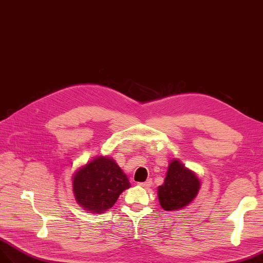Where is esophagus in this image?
<instances>
[{"label":"esophagus","mask_w":263,"mask_h":263,"mask_svg":"<svg viewBox=\"0 0 263 263\" xmlns=\"http://www.w3.org/2000/svg\"><path fill=\"white\" fill-rule=\"evenodd\" d=\"M138 184H139V186H141V187H144V188H149V187H152L153 181H152V179H148L145 182H139Z\"/></svg>","instance_id":"1"}]
</instances>
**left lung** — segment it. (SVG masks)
I'll return each mask as SVG.
<instances>
[{
  "label": "left lung",
  "instance_id": "8db88e82",
  "mask_svg": "<svg viewBox=\"0 0 263 263\" xmlns=\"http://www.w3.org/2000/svg\"><path fill=\"white\" fill-rule=\"evenodd\" d=\"M200 181L197 176L184 168L179 160L169 164L165 182L158 187V198L162 208L167 211L186 207L197 196Z\"/></svg>",
  "mask_w": 263,
  "mask_h": 263
}]
</instances>
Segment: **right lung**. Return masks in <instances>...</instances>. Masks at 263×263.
<instances>
[{"label": "right lung", "mask_w": 263, "mask_h": 263, "mask_svg": "<svg viewBox=\"0 0 263 263\" xmlns=\"http://www.w3.org/2000/svg\"><path fill=\"white\" fill-rule=\"evenodd\" d=\"M130 182L116 162L108 157H97L79 169L73 178L75 198L85 210L104 212L114 205L119 195Z\"/></svg>", "instance_id": "obj_1"}]
</instances>
